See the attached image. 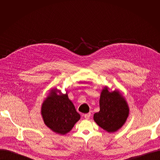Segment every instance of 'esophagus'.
<instances>
[{"label": "esophagus", "mask_w": 160, "mask_h": 160, "mask_svg": "<svg viewBox=\"0 0 160 160\" xmlns=\"http://www.w3.org/2000/svg\"><path fill=\"white\" fill-rule=\"evenodd\" d=\"M91 117V113H86L84 115V118L86 119H89Z\"/></svg>", "instance_id": "1"}]
</instances>
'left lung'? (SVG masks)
Here are the masks:
<instances>
[{
	"label": "left lung",
	"mask_w": 160,
	"mask_h": 160,
	"mask_svg": "<svg viewBox=\"0 0 160 160\" xmlns=\"http://www.w3.org/2000/svg\"><path fill=\"white\" fill-rule=\"evenodd\" d=\"M99 107L100 110L94 114L93 119L100 128L108 133L117 132L128 118V104L118 90L109 91L108 87H105L101 92Z\"/></svg>",
	"instance_id": "1"
}]
</instances>
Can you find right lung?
Here are the masks:
<instances>
[{"mask_svg":"<svg viewBox=\"0 0 160 160\" xmlns=\"http://www.w3.org/2000/svg\"><path fill=\"white\" fill-rule=\"evenodd\" d=\"M41 113L47 126L60 135L69 133L81 118L67 91L63 94L57 88L52 89L43 101Z\"/></svg>","mask_w":160,"mask_h":160,"instance_id":"obj_1","label":"right lung"}]
</instances>
